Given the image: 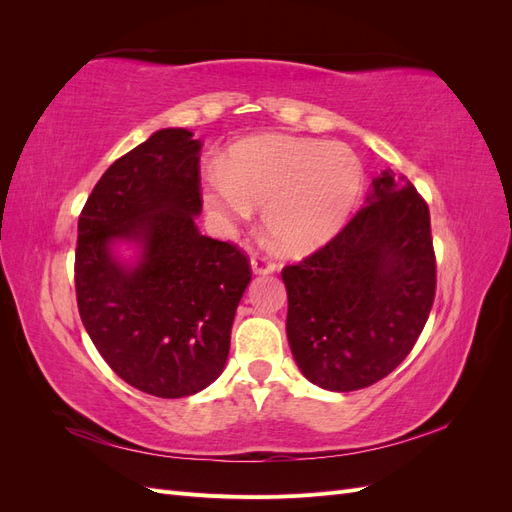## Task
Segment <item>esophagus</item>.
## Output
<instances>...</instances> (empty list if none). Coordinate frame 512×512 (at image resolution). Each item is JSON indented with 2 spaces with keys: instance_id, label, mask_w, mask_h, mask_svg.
Returning a JSON list of instances; mask_svg holds the SVG:
<instances>
[{
  "instance_id": "1",
  "label": "esophagus",
  "mask_w": 512,
  "mask_h": 512,
  "mask_svg": "<svg viewBox=\"0 0 512 512\" xmlns=\"http://www.w3.org/2000/svg\"><path fill=\"white\" fill-rule=\"evenodd\" d=\"M252 271L256 273V275H269V273H273L275 271V265L271 260H267V258H262V256H252Z\"/></svg>"
}]
</instances>
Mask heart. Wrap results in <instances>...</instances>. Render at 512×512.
<instances>
[{
    "mask_svg": "<svg viewBox=\"0 0 512 512\" xmlns=\"http://www.w3.org/2000/svg\"><path fill=\"white\" fill-rule=\"evenodd\" d=\"M363 166L342 143L284 134L254 136L230 149L224 168L203 177L211 220L228 230L262 205V224L294 256L335 239L359 203Z\"/></svg>",
    "mask_w": 512,
    "mask_h": 512,
    "instance_id": "obj_1",
    "label": "heart"
}]
</instances>
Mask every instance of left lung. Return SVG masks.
I'll list each match as a JSON object with an SVG mask.
<instances>
[{
	"label": "left lung",
	"mask_w": 512,
	"mask_h": 512,
	"mask_svg": "<svg viewBox=\"0 0 512 512\" xmlns=\"http://www.w3.org/2000/svg\"><path fill=\"white\" fill-rule=\"evenodd\" d=\"M282 280L301 374L335 393L371 386L410 354L436 297L427 203L382 170L346 228Z\"/></svg>",
	"instance_id": "1"
}]
</instances>
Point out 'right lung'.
Segmentation results:
<instances>
[{
	"label": "right lung",
	"instance_id": "add662e5",
	"mask_svg": "<svg viewBox=\"0 0 512 512\" xmlns=\"http://www.w3.org/2000/svg\"><path fill=\"white\" fill-rule=\"evenodd\" d=\"M190 130L164 128L108 166L79 218L74 282L91 342L115 374L153 397H188L218 378L252 280L235 245L205 237ZM128 244V261L116 247Z\"/></svg>",
	"mask_w": 512,
	"mask_h": 512
}]
</instances>
